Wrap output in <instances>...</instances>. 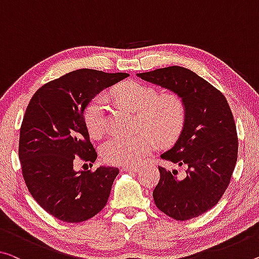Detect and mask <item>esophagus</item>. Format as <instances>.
Masks as SVG:
<instances>
[{
	"mask_svg": "<svg viewBox=\"0 0 259 259\" xmlns=\"http://www.w3.org/2000/svg\"><path fill=\"white\" fill-rule=\"evenodd\" d=\"M121 171H128V172H134V171H138V166H122Z\"/></svg>",
	"mask_w": 259,
	"mask_h": 259,
	"instance_id": "34e87169",
	"label": "esophagus"
}]
</instances>
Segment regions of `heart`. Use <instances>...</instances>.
<instances>
[{
	"label": "heart",
	"instance_id": "b5f03b06",
	"mask_svg": "<svg viewBox=\"0 0 259 259\" xmlns=\"http://www.w3.org/2000/svg\"><path fill=\"white\" fill-rule=\"evenodd\" d=\"M114 97L122 106L138 112L141 131L130 138L112 137L102 143L103 160L113 165H135L155 148L156 135L161 142H171L181 134L186 109L180 95L166 93L157 96L153 87L137 81H126L116 87ZM107 98L97 95L84 110V124L93 137H99L106 127Z\"/></svg>",
	"mask_w": 259,
	"mask_h": 259
}]
</instances>
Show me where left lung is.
Returning a JSON list of instances; mask_svg holds the SVG:
<instances>
[{"label": "left lung", "instance_id": "1", "mask_svg": "<svg viewBox=\"0 0 259 259\" xmlns=\"http://www.w3.org/2000/svg\"><path fill=\"white\" fill-rule=\"evenodd\" d=\"M147 82L180 95L186 109L180 138L161 158L185 166L178 178L163 166L153 191L155 205L175 220H190L215 206L232 180L237 161L236 125L221 91L180 66L138 74Z\"/></svg>", "mask_w": 259, "mask_h": 259}]
</instances>
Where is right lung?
<instances>
[{
  "label": "right lung",
  "mask_w": 259,
  "mask_h": 259,
  "mask_svg": "<svg viewBox=\"0 0 259 259\" xmlns=\"http://www.w3.org/2000/svg\"><path fill=\"white\" fill-rule=\"evenodd\" d=\"M127 76L70 71L39 88L26 107L18 148L24 181L34 200L59 220L85 221L106 205L119 169L75 171L74 162L97 158L83 118L88 103Z\"/></svg>",
  "instance_id": "1"
}]
</instances>
